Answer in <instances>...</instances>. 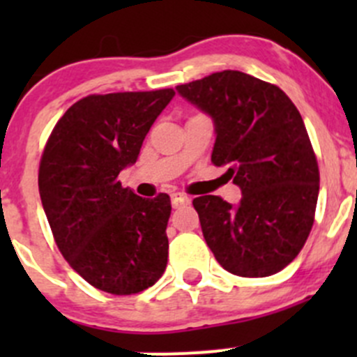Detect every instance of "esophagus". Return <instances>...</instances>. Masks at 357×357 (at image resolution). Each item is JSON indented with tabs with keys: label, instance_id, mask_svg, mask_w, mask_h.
<instances>
[{
	"label": "esophagus",
	"instance_id": "obj_1",
	"mask_svg": "<svg viewBox=\"0 0 357 357\" xmlns=\"http://www.w3.org/2000/svg\"><path fill=\"white\" fill-rule=\"evenodd\" d=\"M171 204L174 208H179V207H183V205H188L190 199L186 195H183V193H172Z\"/></svg>",
	"mask_w": 357,
	"mask_h": 357
}]
</instances>
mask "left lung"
<instances>
[{
	"mask_svg": "<svg viewBox=\"0 0 357 357\" xmlns=\"http://www.w3.org/2000/svg\"><path fill=\"white\" fill-rule=\"evenodd\" d=\"M179 95L211 115L214 165L242 190L236 205L221 197L193 200L202 233L226 271L262 278L282 271L304 247L319 192V171L304 121L278 86L222 70Z\"/></svg>",
	"mask_w": 357,
	"mask_h": 357,
	"instance_id": "1",
	"label": "left lung"
}]
</instances>
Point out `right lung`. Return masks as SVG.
<instances>
[{
  "label": "right lung",
  "mask_w": 357,
  "mask_h": 357,
  "mask_svg": "<svg viewBox=\"0 0 357 357\" xmlns=\"http://www.w3.org/2000/svg\"><path fill=\"white\" fill-rule=\"evenodd\" d=\"M172 96L171 88L86 96L56 122L43 152L39 195L56 247L107 294L143 291L167 266L171 199H143L117 178Z\"/></svg>",
  "instance_id": "add662e5"
}]
</instances>
